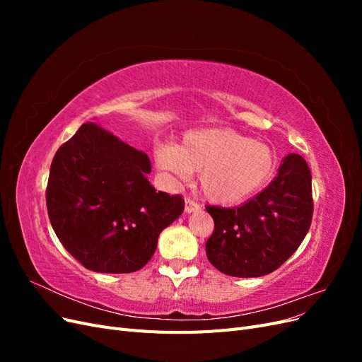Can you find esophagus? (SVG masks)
I'll list each match as a JSON object with an SVG mask.
<instances>
[{"mask_svg": "<svg viewBox=\"0 0 362 362\" xmlns=\"http://www.w3.org/2000/svg\"><path fill=\"white\" fill-rule=\"evenodd\" d=\"M198 210H201V205L199 204H196L193 199H190V198H187L185 199V205H184V211L185 213H194V211H198Z\"/></svg>", "mask_w": 362, "mask_h": 362, "instance_id": "1", "label": "esophagus"}]
</instances>
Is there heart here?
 I'll return each mask as SVG.
<instances>
[{
    "instance_id": "b5f03b06",
    "label": "heart",
    "mask_w": 362,
    "mask_h": 362,
    "mask_svg": "<svg viewBox=\"0 0 362 362\" xmlns=\"http://www.w3.org/2000/svg\"><path fill=\"white\" fill-rule=\"evenodd\" d=\"M157 168L172 181H198L205 198L218 205L246 201L270 181L276 169L273 149L233 129H198L178 146L156 151Z\"/></svg>"
}]
</instances>
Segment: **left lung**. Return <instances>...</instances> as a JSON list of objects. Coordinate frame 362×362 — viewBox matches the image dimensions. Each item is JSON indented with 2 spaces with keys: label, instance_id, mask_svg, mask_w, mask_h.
Here are the masks:
<instances>
[{
  "label": "left lung",
  "instance_id": "1",
  "mask_svg": "<svg viewBox=\"0 0 362 362\" xmlns=\"http://www.w3.org/2000/svg\"><path fill=\"white\" fill-rule=\"evenodd\" d=\"M214 231L206 258L225 275L264 276L302 243L313 217L311 172L298 154L284 157L278 175L250 201L235 208L206 206Z\"/></svg>",
  "mask_w": 362,
  "mask_h": 362
}]
</instances>
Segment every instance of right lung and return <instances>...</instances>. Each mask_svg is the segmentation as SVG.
Instances as JSON below:
<instances>
[{"mask_svg": "<svg viewBox=\"0 0 362 362\" xmlns=\"http://www.w3.org/2000/svg\"><path fill=\"white\" fill-rule=\"evenodd\" d=\"M151 161L96 124H84L51 163L47 187L54 233L81 264L100 273L140 270L158 235L184 211L181 196L156 192Z\"/></svg>", "mask_w": 362, "mask_h": 362, "instance_id": "1", "label": "right lung"}]
</instances>
